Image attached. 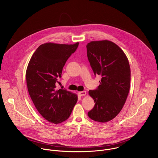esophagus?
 I'll use <instances>...</instances> for the list:
<instances>
[{"mask_svg": "<svg viewBox=\"0 0 158 158\" xmlns=\"http://www.w3.org/2000/svg\"><path fill=\"white\" fill-rule=\"evenodd\" d=\"M78 94H79V96H85L86 94H87V93H86V91H79V92L78 93Z\"/></svg>", "mask_w": 158, "mask_h": 158, "instance_id": "obj_1", "label": "esophagus"}]
</instances>
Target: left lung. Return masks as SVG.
I'll return each instance as SVG.
<instances>
[{
	"instance_id": "obj_1",
	"label": "left lung",
	"mask_w": 158,
	"mask_h": 158,
	"mask_svg": "<svg viewBox=\"0 0 158 158\" xmlns=\"http://www.w3.org/2000/svg\"><path fill=\"white\" fill-rule=\"evenodd\" d=\"M87 57L95 75H101L100 85L89 94L95 104L88 113L93 121L106 123L121 111L130 85L131 71L123 50L111 41H91L87 45Z\"/></svg>"
}]
</instances>
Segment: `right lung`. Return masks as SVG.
Returning a JSON list of instances; mask_svg holds the SVG:
<instances>
[{"instance_id":"1","label":"right lung","mask_w":158,"mask_h":158,"mask_svg":"<svg viewBox=\"0 0 158 158\" xmlns=\"http://www.w3.org/2000/svg\"><path fill=\"white\" fill-rule=\"evenodd\" d=\"M74 44L45 43L31 56L26 71L29 94L42 116L55 124L66 121L77 101V96L65 89H57L63 67L75 52Z\"/></svg>"}]
</instances>
